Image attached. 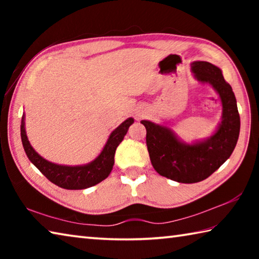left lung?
Here are the masks:
<instances>
[{
	"label": "left lung",
	"mask_w": 259,
	"mask_h": 259,
	"mask_svg": "<svg viewBox=\"0 0 259 259\" xmlns=\"http://www.w3.org/2000/svg\"><path fill=\"white\" fill-rule=\"evenodd\" d=\"M195 80L213 88L222 103V121L210 137L186 143L169 126L142 120L146 128V145L153 168L171 181L193 184L213 174L231 156L240 134V115L231 85L222 69L208 61H193Z\"/></svg>",
	"instance_id": "left-lung-1"
}]
</instances>
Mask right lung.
Returning <instances> with one entry per match:
<instances>
[{
	"instance_id": "1",
	"label": "right lung",
	"mask_w": 259,
	"mask_h": 259,
	"mask_svg": "<svg viewBox=\"0 0 259 259\" xmlns=\"http://www.w3.org/2000/svg\"><path fill=\"white\" fill-rule=\"evenodd\" d=\"M133 117L125 121L114 129L107 139L103 151L99 155L89 163L81 165H64L57 164L42 157L30 145L25 129V114L21 117L20 136L24 150L29 161L49 179L55 185L65 190H84V188L97 185L108 177L114 165V155L116 147L123 140L128 133L129 126L134 123Z\"/></svg>"
}]
</instances>
